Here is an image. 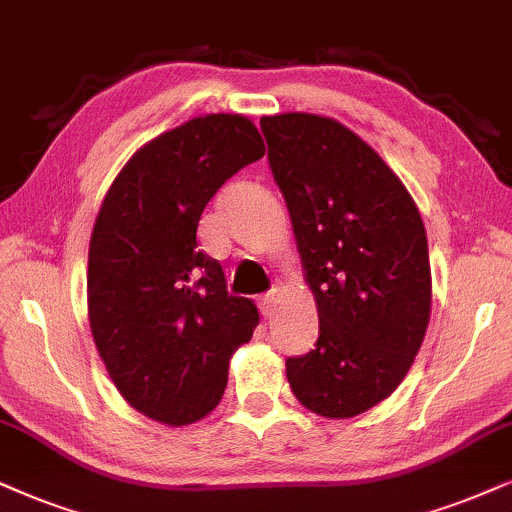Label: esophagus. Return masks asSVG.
Returning <instances> with one entry per match:
<instances>
[{
	"label": "esophagus",
	"instance_id": "1",
	"mask_svg": "<svg viewBox=\"0 0 512 512\" xmlns=\"http://www.w3.org/2000/svg\"><path fill=\"white\" fill-rule=\"evenodd\" d=\"M257 302H260V312H262L264 316L274 314V302H276L274 293H264V295H260V297H257Z\"/></svg>",
	"mask_w": 512,
	"mask_h": 512
}]
</instances>
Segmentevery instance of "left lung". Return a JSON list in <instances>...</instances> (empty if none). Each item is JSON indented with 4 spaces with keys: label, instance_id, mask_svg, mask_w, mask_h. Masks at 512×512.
Wrapping results in <instances>:
<instances>
[{
    "label": "left lung",
    "instance_id": "left-lung-1",
    "mask_svg": "<svg viewBox=\"0 0 512 512\" xmlns=\"http://www.w3.org/2000/svg\"><path fill=\"white\" fill-rule=\"evenodd\" d=\"M260 127L319 309L314 349L286 361L290 390L319 416H359L397 390L428 331L423 219L385 160L338 120L283 113Z\"/></svg>",
    "mask_w": 512,
    "mask_h": 512
}]
</instances>
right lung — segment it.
I'll use <instances>...</instances> for the list:
<instances>
[{"mask_svg":"<svg viewBox=\"0 0 512 512\" xmlns=\"http://www.w3.org/2000/svg\"><path fill=\"white\" fill-rule=\"evenodd\" d=\"M262 155L245 115H200L141 146L101 203L89 326L118 392L165 425L215 409L231 354L260 321L255 302L226 293L222 264L198 250L196 231L219 186Z\"/></svg>","mask_w":512,"mask_h":512,"instance_id":"right-lung-1","label":"right lung"}]
</instances>
